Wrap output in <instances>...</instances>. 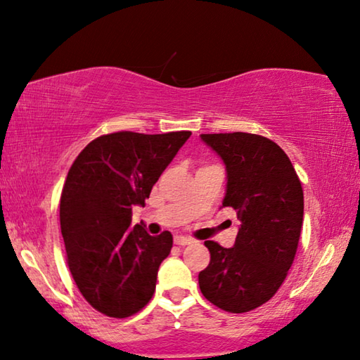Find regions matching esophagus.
<instances>
[{
	"label": "esophagus",
	"instance_id": "34e87169",
	"mask_svg": "<svg viewBox=\"0 0 360 360\" xmlns=\"http://www.w3.org/2000/svg\"><path fill=\"white\" fill-rule=\"evenodd\" d=\"M193 240L188 238V236H182V235H178L174 236V245L178 246H187V245H192Z\"/></svg>",
	"mask_w": 360,
	"mask_h": 360
}]
</instances>
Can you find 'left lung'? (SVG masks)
<instances>
[{"instance_id":"1","label":"left lung","mask_w":360,"mask_h":360,"mask_svg":"<svg viewBox=\"0 0 360 360\" xmlns=\"http://www.w3.org/2000/svg\"><path fill=\"white\" fill-rule=\"evenodd\" d=\"M200 138L222 158L227 188L222 208L240 219L233 248L205 241L210 265L198 284L206 300L246 313L270 300L294 262L303 222V191L285 152L252 133H206Z\"/></svg>"}]
</instances>
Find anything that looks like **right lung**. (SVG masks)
<instances>
[{"label":"right lung","mask_w":360,"mask_h":360,"mask_svg":"<svg viewBox=\"0 0 360 360\" xmlns=\"http://www.w3.org/2000/svg\"><path fill=\"white\" fill-rule=\"evenodd\" d=\"M191 135H103L85 146L66 176L60 198L66 262L85 300L109 318H129L154 295L173 235L152 236L143 222L131 227V208L146 205Z\"/></svg>","instance_id":"obj_1"}]
</instances>
